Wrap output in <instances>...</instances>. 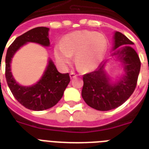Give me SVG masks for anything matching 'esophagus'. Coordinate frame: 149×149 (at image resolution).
Segmentation results:
<instances>
[{"mask_svg": "<svg viewBox=\"0 0 149 149\" xmlns=\"http://www.w3.org/2000/svg\"><path fill=\"white\" fill-rule=\"evenodd\" d=\"M77 74H76V73L73 72H71L70 73V77L71 79H73L75 77H77Z\"/></svg>", "mask_w": 149, "mask_h": 149, "instance_id": "esophagus-1", "label": "esophagus"}]
</instances>
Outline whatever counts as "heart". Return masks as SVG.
Here are the masks:
<instances>
[{
    "mask_svg": "<svg viewBox=\"0 0 149 149\" xmlns=\"http://www.w3.org/2000/svg\"><path fill=\"white\" fill-rule=\"evenodd\" d=\"M106 49V39L103 35L88 30L68 33L61 45L54 48L57 61L63 65L70 63L74 55L75 63L82 72H90L98 67Z\"/></svg>",
    "mask_w": 149,
    "mask_h": 149,
    "instance_id": "b5f03b06",
    "label": "heart"
}]
</instances>
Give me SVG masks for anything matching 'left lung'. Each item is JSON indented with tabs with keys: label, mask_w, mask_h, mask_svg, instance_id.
Segmentation results:
<instances>
[{
	"label": "left lung",
	"mask_w": 149,
	"mask_h": 149,
	"mask_svg": "<svg viewBox=\"0 0 149 149\" xmlns=\"http://www.w3.org/2000/svg\"><path fill=\"white\" fill-rule=\"evenodd\" d=\"M111 56L120 63L123 72L116 79L107 73L106 66L110 60L103 61L95 71L83 76L82 97L89 107L107 111L123 104L131 96L136 86L141 63L139 57L127 37L119 32L113 34Z\"/></svg>",
	"instance_id": "obj_1"
}]
</instances>
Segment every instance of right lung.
Segmentation results:
<instances>
[{"instance_id":"obj_1","label":"right lung","mask_w":149,"mask_h":149,"mask_svg":"<svg viewBox=\"0 0 149 149\" xmlns=\"http://www.w3.org/2000/svg\"><path fill=\"white\" fill-rule=\"evenodd\" d=\"M49 28L37 27L17 37L8 47L5 59V76L14 98L25 107L32 111H44L57 104L70 81L69 73H61L49 58L42 77L36 84L22 86L16 81L11 72L12 58L20 47L29 42L49 47Z\"/></svg>"}]
</instances>
